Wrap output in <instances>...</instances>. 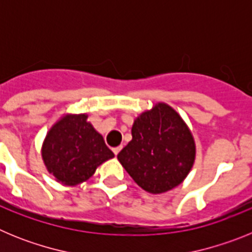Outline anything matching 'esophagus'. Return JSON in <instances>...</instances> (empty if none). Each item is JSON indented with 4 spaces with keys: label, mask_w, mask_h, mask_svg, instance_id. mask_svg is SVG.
<instances>
[{
    "label": "esophagus",
    "mask_w": 252,
    "mask_h": 252,
    "mask_svg": "<svg viewBox=\"0 0 252 252\" xmlns=\"http://www.w3.org/2000/svg\"><path fill=\"white\" fill-rule=\"evenodd\" d=\"M121 149H122V146H116V148L112 149V151H113V153H115V155H117V154H119L120 151H121Z\"/></svg>",
    "instance_id": "esophagus-1"
}]
</instances>
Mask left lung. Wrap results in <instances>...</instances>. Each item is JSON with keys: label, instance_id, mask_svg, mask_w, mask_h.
Here are the masks:
<instances>
[{"label": "left lung", "instance_id": "left-lung-1", "mask_svg": "<svg viewBox=\"0 0 252 252\" xmlns=\"http://www.w3.org/2000/svg\"><path fill=\"white\" fill-rule=\"evenodd\" d=\"M131 133L117 159L137 186L160 194L186 179L194 164L195 142L174 108L157 103L133 121Z\"/></svg>", "mask_w": 252, "mask_h": 252}]
</instances>
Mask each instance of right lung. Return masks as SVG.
<instances>
[{
	"label": "right lung",
	"instance_id": "add662e5",
	"mask_svg": "<svg viewBox=\"0 0 252 252\" xmlns=\"http://www.w3.org/2000/svg\"><path fill=\"white\" fill-rule=\"evenodd\" d=\"M87 119L86 113L63 116L48 131L43 142L44 164L64 186L83 183L94 174L97 166L115 157Z\"/></svg>",
	"mask_w": 252,
	"mask_h": 252
}]
</instances>
